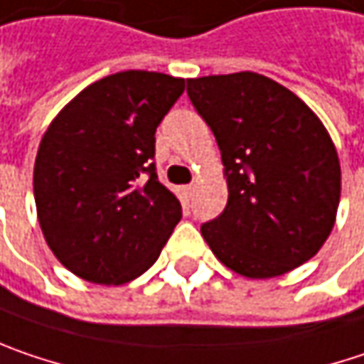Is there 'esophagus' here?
Masks as SVG:
<instances>
[{
	"label": "esophagus",
	"instance_id": "34e87169",
	"mask_svg": "<svg viewBox=\"0 0 364 364\" xmlns=\"http://www.w3.org/2000/svg\"><path fill=\"white\" fill-rule=\"evenodd\" d=\"M186 193H188V195H193V193H195V182H191V184L186 186Z\"/></svg>",
	"mask_w": 364,
	"mask_h": 364
}]
</instances>
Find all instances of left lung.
<instances>
[{
	"mask_svg": "<svg viewBox=\"0 0 364 364\" xmlns=\"http://www.w3.org/2000/svg\"><path fill=\"white\" fill-rule=\"evenodd\" d=\"M223 161L228 205L200 225L225 267L252 279L292 272L319 252L340 205L342 173L321 119L257 72L188 80Z\"/></svg>",
	"mask_w": 364,
	"mask_h": 364,
	"instance_id": "obj_1",
	"label": "left lung"
}]
</instances>
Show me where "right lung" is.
I'll return each mask as SVG.
<instances>
[{
	"label": "right lung",
	"instance_id": "1",
	"mask_svg": "<svg viewBox=\"0 0 364 364\" xmlns=\"http://www.w3.org/2000/svg\"><path fill=\"white\" fill-rule=\"evenodd\" d=\"M184 78L126 70L80 91L49 124L35 159L43 236L65 269L119 286L143 275L182 218L157 180L155 130Z\"/></svg>",
	"mask_w": 364,
	"mask_h": 364
}]
</instances>
